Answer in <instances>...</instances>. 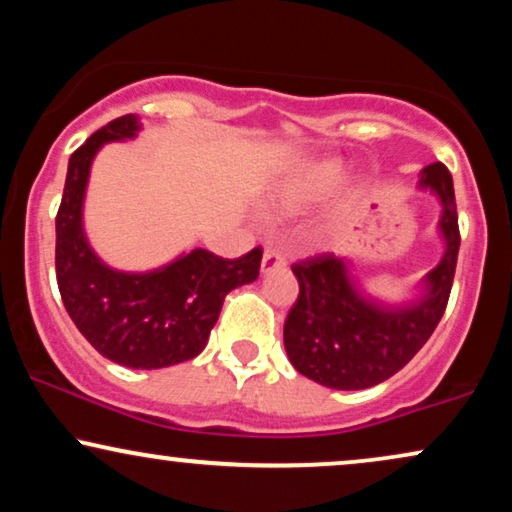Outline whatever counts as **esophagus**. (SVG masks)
Wrapping results in <instances>:
<instances>
[{"label":"esophagus","instance_id":"34e87169","mask_svg":"<svg viewBox=\"0 0 512 512\" xmlns=\"http://www.w3.org/2000/svg\"><path fill=\"white\" fill-rule=\"evenodd\" d=\"M281 267H286V255H283V252L276 250V248H267V252H264V257H262V271H264V274H269V271L281 269Z\"/></svg>","mask_w":512,"mask_h":512}]
</instances>
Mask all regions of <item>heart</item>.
Masks as SVG:
<instances>
[{"label": "heart", "instance_id": "obj_1", "mask_svg": "<svg viewBox=\"0 0 512 512\" xmlns=\"http://www.w3.org/2000/svg\"><path fill=\"white\" fill-rule=\"evenodd\" d=\"M345 177L340 163H321L312 167V170L302 172L300 177L288 181L281 191L276 193L274 208L276 212H297L307 205L316 203V200L326 198L335 186Z\"/></svg>", "mask_w": 512, "mask_h": 512}]
</instances>
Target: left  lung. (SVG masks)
Returning <instances> with one entry per match:
<instances>
[{
  "label": "left lung",
  "mask_w": 512,
  "mask_h": 512,
  "mask_svg": "<svg viewBox=\"0 0 512 512\" xmlns=\"http://www.w3.org/2000/svg\"><path fill=\"white\" fill-rule=\"evenodd\" d=\"M420 186L442 200V262L425 276L428 293L409 307H380L359 295L347 264L323 252L293 264L300 295L288 312L283 342L290 364L333 390H366L392 378L435 333L454 286L461 231L454 179L442 163L423 167Z\"/></svg>",
  "instance_id": "1"
}]
</instances>
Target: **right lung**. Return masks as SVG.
<instances>
[{"instance_id":"right-lung-1","label":"right lung","mask_w":512,"mask_h":512,"mask_svg":"<svg viewBox=\"0 0 512 512\" xmlns=\"http://www.w3.org/2000/svg\"><path fill=\"white\" fill-rule=\"evenodd\" d=\"M137 129V115H122L70 155L56 215V281L66 312L96 352L120 366L151 371L203 352L224 297L260 276L262 248L238 260L198 248L148 274L106 267L82 231L84 189L96 151L106 141L132 139Z\"/></svg>"}]
</instances>
